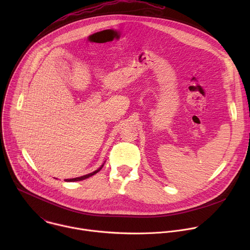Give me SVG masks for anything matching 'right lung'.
<instances>
[{"instance_id": "right-lung-1", "label": "right lung", "mask_w": 250, "mask_h": 250, "mask_svg": "<svg viewBox=\"0 0 250 250\" xmlns=\"http://www.w3.org/2000/svg\"><path fill=\"white\" fill-rule=\"evenodd\" d=\"M102 169V167L100 168V169H98V170H96V171H94V172H92V173H90V174H87V175H84V176H81V177H77V178H73V179H66L65 181H67V182H75V181H82V180H84V179H86V178H89V177H91V176H93V175H95L96 173H98L100 170Z\"/></svg>"}]
</instances>
